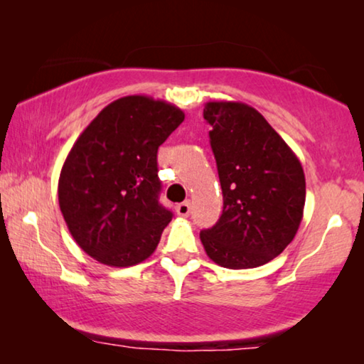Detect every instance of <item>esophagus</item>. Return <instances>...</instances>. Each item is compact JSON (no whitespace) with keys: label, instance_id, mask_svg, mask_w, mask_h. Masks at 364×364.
I'll list each match as a JSON object with an SVG mask.
<instances>
[{"label":"esophagus","instance_id":"obj_1","mask_svg":"<svg viewBox=\"0 0 364 364\" xmlns=\"http://www.w3.org/2000/svg\"><path fill=\"white\" fill-rule=\"evenodd\" d=\"M176 212H177V215H181V217H187L188 213H191V202L186 200V202L178 203V205L176 207Z\"/></svg>","mask_w":364,"mask_h":364}]
</instances>
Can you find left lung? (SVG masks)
I'll use <instances>...</instances> for the list:
<instances>
[{"mask_svg":"<svg viewBox=\"0 0 364 364\" xmlns=\"http://www.w3.org/2000/svg\"><path fill=\"white\" fill-rule=\"evenodd\" d=\"M220 178L223 210L202 245L217 265H265L295 238L305 208V173L295 152L257 109L213 101L203 107Z\"/></svg>","mask_w":364,"mask_h":364,"instance_id":"left-lung-1","label":"left lung"}]
</instances>
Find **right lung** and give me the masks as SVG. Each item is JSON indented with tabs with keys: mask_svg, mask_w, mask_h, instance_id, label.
<instances>
[{
	"mask_svg": "<svg viewBox=\"0 0 364 364\" xmlns=\"http://www.w3.org/2000/svg\"><path fill=\"white\" fill-rule=\"evenodd\" d=\"M183 117L171 102L126 96L104 107L74 142L59 173V207L94 260L132 267L157 248L172 220L159 203L157 149Z\"/></svg>",
	"mask_w": 364,
	"mask_h": 364,
	"instance_id": "obj_1",
	"label": "right lung"
}]
</instances>
